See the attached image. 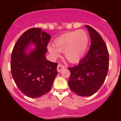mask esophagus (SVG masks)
<instances>
[{"instance_id": "esophagus-1", "label": "esophagus", "mask_w": 121, "mask_h": 121, "mask_svg": "<svg viewBox=\"0 0 121 121\" xmlns=\"http://www.w3.org/2000/svg\"><path fill=\"white\" fill-rule=\"evenodd\" d=\"M65 67L64 65H62V64H59L58 65H57V71H58V72H60V71H61L63 69H64V68H65Z\"/></svg>"}]
</instances>
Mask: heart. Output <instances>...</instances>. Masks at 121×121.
Segmentation results:
<instances>
[{
	"instance_id": "heart-1",
	"label": "heart",
	"mask_w": 121,
	"mask_h": 121,
	"mask_svg": "<svg viewBox=\"0 0 121 121\" xmlns=\"http://www.w3.org/2000/svg\"><path fill=\"white\" fill-rule=\"evenodd\" d=\"M53 45H49L48 50L54 57H58L60 51L71 63L77 62L84 56L88 44V37L84 30L69 32L59 37Z\"/></svg>"
}]
</instances>
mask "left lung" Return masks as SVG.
I'll return each mask as SVG.
<instances>
[{"label": "left lung", "instance_id": "left-lung-1", "mask_svg": "<svg viewBox=\"0 0 121 121\" xmlns=\"http://www.w3.org/2000/svg\"><path fill=\"white\" fill-rule=\"evenodd\" d=\"M91 38L88 53L78 65L68 69L70 71L68 85L79 96H91L101 87L107 74L109 54L107 47L99 33L86 25Z\"/></svg>", "mask_w": 121, "mask_h": 121}]
</instances>
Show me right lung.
Returning <instances> with one entry per match:
<instances>
[{
	"mask_svg": "<svg viewBox=\"0 0 121 121\" xmlns=\"http://www.w3.org/2000/svg\"><path fill=\"white\" fill-rule=\"evenodd\" d=\"M51 36L39 28L29 29L18 39L11 54V71L15 83L29 98H39L51 89L58 72L57 63L46 59L47 47ZM31 43L35 50L26 53Z\"/></svg>",
	"mask_w": 121,
	"mask_h": 121,
	"instance_id": "1",
	"label": "right lung"
}]
</instances>
